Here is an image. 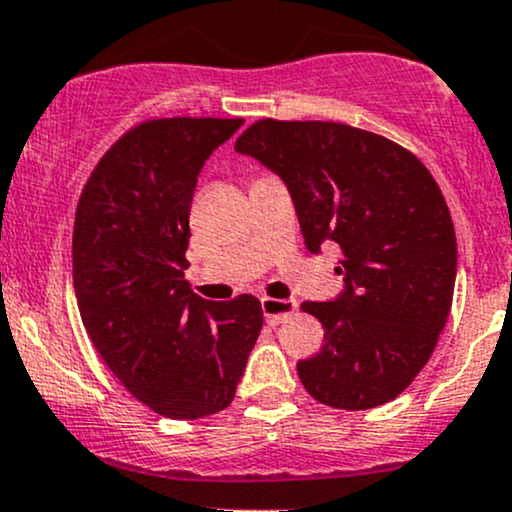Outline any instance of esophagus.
<instances>
[{
    "label": "esophagus",
    "instance_id": "esophagus-1",
    "mask_svg": "<svg viewBox=\"0 0 512 512\" xmlns=\"http://www.w3.org/2000/svg\"><path fill=\"white\" fill-rule=\"evenodd\" d=\"M261 309H263V316H266L268 323H280L285 316L294 314V309H297V302H292V299L263 297L261 299Z\"/></svg>",
    "mask_w": 512,
    "mask_h": 512
}]
</instances>
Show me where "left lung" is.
Wrapping results in <instances>:
<instances>
[{
  "instance_id": "1",
  "label": "left lung",
  "mask_w": 512,
  "mask_h": 512,
  "mask_svg": "<svg viewBox=\"0 0 512 512\" xmlns=\"http://www.w3.org/2000/svg\"><path fill=\"white\" fill-rule=\"evenodd\" d=\"M290 189L304 244L342 249L345 290L304 302L323 347L297 364L306 393L335 410L395 400L446 326L458 244L436 179L386 136L338 122L258 119L234 143Z\"/></svg>"
}]
</instances>
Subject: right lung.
Returning a JSON list of instances; mask_svg holds the SVG:
<instances>
[{
	"label": "right lung",
	"instance_id": "add662e5",
	"mask_svg": "<svg viewBox=\"0 0 512 512\" xmlns=\"http://www.w3.org/2000/svg\"><path fill=\"white\" fill-rule=\"evenodd\" d=\"M244 119L170 117L129 129L76 206L81 321L122 386L170 419L225 410L263 326L261 302H208L184 280L189 210L203 162Z\"/></svg>",
	"mask_w": 512,
	"mask_h": 512
}]
</instances>
